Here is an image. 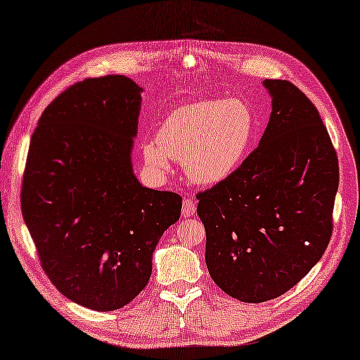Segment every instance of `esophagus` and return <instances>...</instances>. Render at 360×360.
<instances>
[{
  "label": "esophagus",
  "mask_w": 360,
  "mask_h": 360,
  "mask_svg": "<svg viewBox=\"0 0 360 360\" xmlns=\"http://www.w3.org/2000/svg\"><path fill=\"white\" fill-rule=\"evenodd\" d=\"M181 213H182V217H184V218L194 217V214H195V200H194V198L184 197V200H182Z\"/></svg>",
  "instance_id": "obj_1"
}]
</instances>
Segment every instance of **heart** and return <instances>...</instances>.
Instances as JSON below:
<instances>
[{
	"label": "heart",
	"mask_w": 360,
	"mask_h": 360,
	"mask_svg": "<svg viewBox=\"0 0 360 360\" xmlns=\"http://www.w3.org/2000/svg\"><path fill=\"white\" fill-rule=\"evenodd\" d=\"M255 129L254 111L243 100L194 101L166 116L157 141L143 147V157L158 173L169 169V158L181 160L189 181L214 186L239 168Z\"/></svg>",
	"instance_id": "1"
}]
</instances>
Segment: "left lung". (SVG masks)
<instances>
[{"label":"left lung","instance_id":"1","mask_svg":"<svg viewBox=\"0 0 360 360\" xmlns=\"http://www.w3.org/2000/svg\"><path fill=\"white\" fill-rule=\"evenodd\" d=\"M271 115L259 147L234 174L197 192L205 262L228 296L259 304L302 280L333 233L336 150L317 108L296 85L264 82Z\"/></svg>","mask_w":360,"mask_h":360}]
</instances>
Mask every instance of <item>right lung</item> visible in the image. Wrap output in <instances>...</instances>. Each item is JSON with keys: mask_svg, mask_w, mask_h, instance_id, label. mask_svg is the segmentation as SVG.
Returning a JSON list of instances; mask_svg holds the SVG:
<instances>
[{"mask_svg": "<svg viewBox=\"0 0 360 360\" xmlns=\"http://www.w3.org/2000/svg\"><path fill=\"white\" fill-rule=\"evenodd\" d=\"M141 92L124 76L71 85L43 111L27 153L20 208L43 271L101 312L147 286L153 250L182 207L179 194L134 176Z\"/></svg>", "mask_w": 360, "mask_h": 360, "instance_id": "1", "label": "right lung"}]
</instances>
